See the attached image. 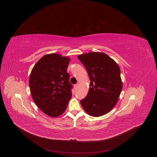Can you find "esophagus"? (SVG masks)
I'll list each match as a JSON object with an SVG mask.
<instances>
[{
	"mask_svg": "<svg viewBox=\"0 0 157 157\" xmlns=\"http://www.w3.org/2000/svg\"><path fill=\"white\" fill-rule=\"evenodd\" d=\"M78 86H79V84H76V85H74V88H75V90H76V89L78 88Z\"/></svg>",
	"mask_w": 157,
	"mask_h": 157,
	"instance_id": "34e87169",
	"label": "esophagus"
}]
</instances>
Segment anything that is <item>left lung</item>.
Segmentation results:
<instances>
[{"mask_svg":"<svg viewBox=\"0 0 157 157\" xmlns=\"http://www.w3.org/2000/svg\"><path fill=\"white\" fill-rule=\"evenodd\" d=\"M78 58L90 81L88 93L81 101L82 108L92 117L105 115L116 105L122 89L120 67L105 53H86Z\"/></svg>","mask_w":157,"mask_h":157,"instance_id":"1","label":"left lung"}]
</instances>
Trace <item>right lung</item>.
I'll return each mask as SVG.
<instances>
[{"mask_svg":"<svg viewBox=\"0 0 157 157\" xmlns=\"http://www.w3.org/2000/svg\"><path fill=\"white\" fill-rule=\"evenodd\" d=\"M71 58L58 53L46 54L34 65L29 84L37 107L51 117H58L67 109L72 98L67 68Z\"/></svg>","mask_w":157,"mask_h":157,"instance_id":"add662e5","label":"right lung"}]
</instances>
